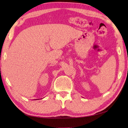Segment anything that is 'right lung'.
Wrapping results in <instances>:
<instances>
[{"mask_svg": "<svg viewBox=\"0 0 128 128\" xmlns=\"http://www.w3.org/2000/svg\"><path fill=\"white\" fill-rule=\"evenodd\" d=\"M38 100H40V99H38Z\"/></svg>", "mask_w": 128, "mask_h": 128, "instance_id": "add662e5", "label": "right lung"}]
</instances>
